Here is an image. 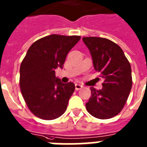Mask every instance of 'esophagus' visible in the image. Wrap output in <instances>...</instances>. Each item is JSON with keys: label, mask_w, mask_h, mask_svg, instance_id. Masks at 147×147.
Listing matches in <instances>:
<instances>
[{"label": "esophagus", "mask_w": 147, "mask_h": 147, "mask_svg": "<svg viewBox=\"0 0 147 147\" xmlns=\"http://www.w3.org/2000/svg\"><path fill=\"white\" fill-rule=\"evenodd\" d=\"M82 88V86L80 84H78V83H76L75 84V88H76V90H79V89H80V88Z\"/></svg>", "instance_id": "obj_1"}]
</instances>
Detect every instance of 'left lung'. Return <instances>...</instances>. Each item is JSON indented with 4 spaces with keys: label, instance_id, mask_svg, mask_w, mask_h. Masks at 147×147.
I'll return each instance as SVG.
<instances>
[{
    "label": "left lung",
    "instance_id": "obj_1",
    "mask_svg": "<svg viewBox=\"0 0 147 147\" xmlns=\"http://www.w3.org/2000/svg\"><path fill=\"white\" fill-rule=\"evenodd\" d=\"M90 52L94 70L104 79L103 88L91 87L92 94L86 104L95 118L110 119L122 110L132 86L131 68L121 47L108 39L83 37Z\"/></svg>",
    "mask_w": 147,
    "mask_h": 147
}]
</instances>
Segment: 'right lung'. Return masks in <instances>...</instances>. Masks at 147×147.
<instances>
[{"label":"right lung","instance_id":"right-lung-1","mask_svg":"<svg viewBox=\"0 0 147 147\" xmlns=\"http://www.w3.org/2000/svg\"><path fill=\"white\" fill-rule=\"evenodd\" d=\"M80 40V36L51 34L28 50L20 66L19 84L25 103L37 117L52 120L65 112L75 85L61 82L55 70L63 68L67 55Z\"/></svg>","mask_w":147,"mask_h":147}]
</instances>
